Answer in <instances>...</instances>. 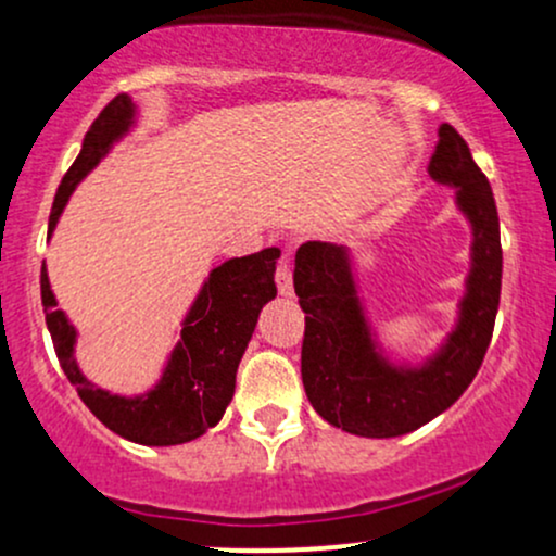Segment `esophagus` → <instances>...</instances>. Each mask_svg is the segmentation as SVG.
I'll return each instance as SVG.
<instances>
[{"instance_id": "1", "label": "esophagus", "mask_w": 556, "mask_h": 556, "mask_svg": "<svg viewBox=\"0 0 556 556\" xmlns=\"http://www.w3.org/2000/svg\"><path fill=\"white\" fill-rule=\"evenodd\" d=\"M274 279H277V287L282 295H292V271H290V264H287V258H282L277 264V274H274Z\"/></svg>"}]
</instances>
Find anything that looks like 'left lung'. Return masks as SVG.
Instances as JSON below:
<instances>
[{"mask_svg": "<svg viewBox=\"0 0 556 556\" xmlns=\"http://www.w3.org/2000/svg\"><path fill=\"white\" fill-rule=\"evenodd\" d=\"M429 175L457 188L455 201L473 227V245L457 327L420 366H394L376 344L348 248L308 240L295 253L305 394L318 416L355 437H402L444 413L476 379L494 331L502 290L500 214L486 175L446 123L439 127Z\"/></svg>", "mask_w": 556, "mask_h": 556, "instance_id": "obj_1", "label": "left lung"}]
</instances>
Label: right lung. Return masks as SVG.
<instances>
[{
	"label": "right lung",
	"instance_id": "add662e5",
	"mask_svg": "<svg viewBox=\"0 0 556 556\" xmlns=\"http://www.w3.org/2000/svg\"><path fill=\"white\" fill-rule=\"evenodd\" d=\"M136 119V104L130 96H114L93 119L83 138V149L67 175L62 177L49 214V235L73 195L75 185L91 172L114 140L130 130ZM279 248H264L242 258H229L208 274L182 321L180 342L172 350L167 368L154 389L138 397H119L99 389L80 374L75 361V331L65 311L56 308V298L49 285L47 266H41V303L47 327L52 334L56 358L70 384L78 389L80 400L106 429L136 444L172 446L193 442L225 416L235 394V374L240 358L256 329L258 314L277 295L274 269Z\"/></svg>",
	"mask_w": 556,
	"mask_h": 556
}]
</instances>
